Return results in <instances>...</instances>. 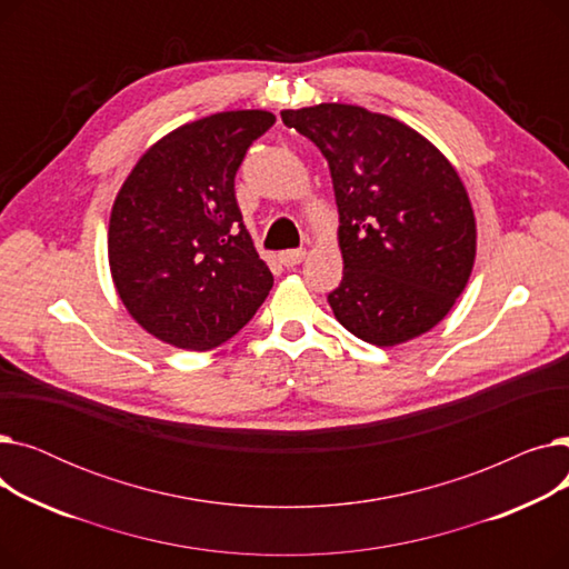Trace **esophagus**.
I'll return each instance as SVG.
<instances>
[{"label":"esophagus","mask_w":569,"mask_h":569,"mask_svg":"<svg viewBox=\"0 0 569 569\" xmlns=\"http://www.w3.org/2000/svg\"><path fill=\"white\" fill-rule=\"evenodd\" d=\"M305 256H307L305 249H288V251H281L279 258L286 267H295V264H300L305 260Z\"/></svg>","instance_id":"34e87169"}]
</instances>
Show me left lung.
I'll use <instances>...</instances> for the list:
<instances>
[{"label": "left lung", "instance_id": "8db88e82", "mask_svg": "<svg viewBox=\"0 0 569 569\" xmlns=\"http://www.w3.org/2000/svg\"><path fill=\"white\" fill-rule=\"evenodd\" d=\"M327 159L339 207L343 279L337 320L373 346L429 332L463 292L475 217L457 170L399 119L360 106L283 110Z\"/></svg>", "mask_w": 569, "mask_h": 569}]
</instances>
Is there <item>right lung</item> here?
Instances as JSON below:
<instances>
[{
	"label": "right lung",
	"mask_w": 569,
	"mask_h": 569,
	"mask_svg": "<svg viewBox=\"0 0 569 569\" xmlns=\"http://www.w3.org/2000/svg\"><path fill=\"white\" fill-rule=\"evenodd\" d=\"M277 122L234 110L179 127L142 159L110 214V272L129 313L157 339L212 350L256 316L274 277L234 198L247 149Z\"/></svg>",
	"instance_id": "right-lung-1"
}]
</instances>
